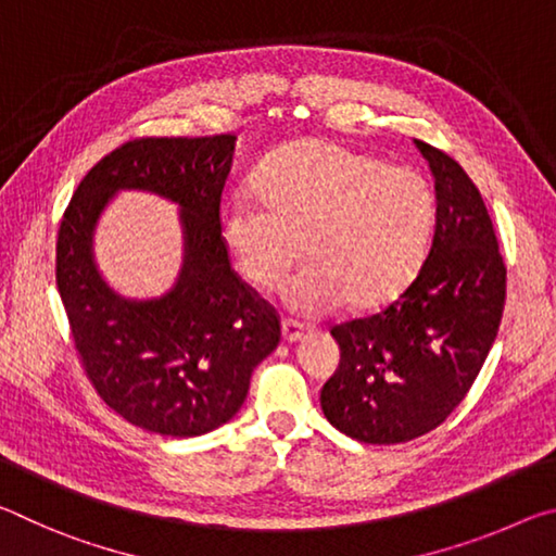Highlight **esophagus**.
Listing matches in <instances>:
<instances>
[{"label":"esophagus","mask_w":556,"mask_h":556,"mask_svg":"<svg viewBox=\"0 0 556 556\" xmlns=\"http://www.w3.org/2000/svg\"><path fill=\"white\" fill-rule=\"evenodd\" d=\"M306 333H308V326H304V324L291 321V318L281 321V338H285L287 343H299Z\"/></svg>","instance_id":"esophagus-1"}]
</instances>
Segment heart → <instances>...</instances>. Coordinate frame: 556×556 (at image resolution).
<instances>
[{"label": "heart", "instance_id": "1", "mask_svg": "<svg viewBox=\"0 0 556 556\" xmlns=\"http://www.w3.org/2000/svg\"><path fill=\"white\" fill-rule=\"evenodd\" d=\"M255 191L225 203V244L255 289L275 287L304 252L308 265L285 287L299 314L331 312L343 301L372 312L425 262L437 195L417 168L306 139L260 166Z\"/></svg>", "mask_w": 556, "mask_h": 556}]
</instances>
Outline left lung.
<instances>
[{
    "instance_id": "8db88e82",
    "label": "left lung",
    "mask_w": 556,
    "mask_h": 556,
    "mask_svg": "<svg viewBox=\"0 0 556 556\" xmlns=\"http://www.w3.org/2000/svg\"><path fill=\"white\" fill-rule=\"evenodd\" d=\"M414 144L437 191L427 260L382 312L331 328L341 363L321 409L363 444H402L437 429L481 372L505 306V262L476 184L441 149Z\"/></svg>"
}]
</instances>
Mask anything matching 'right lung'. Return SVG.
Wrapping results in <instances>:
<instances>
[{
	"label": "right lung",
	"mask_w": 556,
	"mask_h": 556,
	"mask_svg": "<svg viewBox=\"0 0 556 556\" xmlns=\"http://www.w3.org/2000/svg\"><path fill=\"white\" fill-rule=\"evenodd\" d=\"M232 154L235 135L135 139L90 168L63 213L55 285L75 351L108 407L152 434L201 437L230 421L279 345L277 312L235 275L220 232ZM119 190L182 208L185 265L156 300L122 298L97 271L91 235Z\"/></svg>",
	"instance_id": "obj_1"
}]
</instances>
